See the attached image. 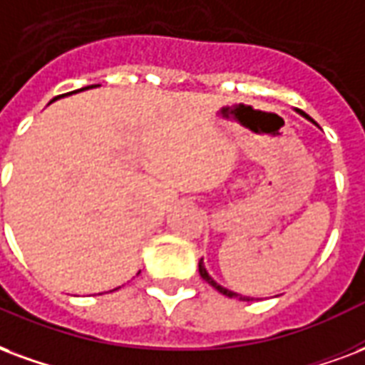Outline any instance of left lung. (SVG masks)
<instances>
[{
  "mask_svg": "<svg viewBox=\"0 0 365 365\" xmlns=\"http://www.w3.org/2000/svg\"><path fill=\"white\" fill-rule=\"evenodd\" d=\"M302 115H306V114H304V112H302ZM306 118H307V115H306ZM199 274H201V277H203V280H207V282H209V284L212 286V288H215V290H218V292L224 294V296H228V298H237V299H242V302H250V298H245V296H242V294L232 292V290H228V288H224V286L218 284L217 280L212 279V277H210L209 272H207V269H205V265H203V259H201V261H199Z\"/></svg>",
  "mask_w": 365,
  "mask_h": 365,
  "instance_id": "1",
  "label": "left lung"
}]
</instances>
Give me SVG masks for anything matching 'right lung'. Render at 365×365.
Returning a JSON list of instances; mask_svg holds the SVG:
<instances>
[{
	"label": "right lung",
	"mask_w": 365,
	"mask_h": 365,
	"mask_svg": "<svg viewBox=\"0 0 365 365\" xmlns=\"http://www.w3.org/2000/svg\"><path fill=\"white\" fill-rule=\"evenodd\" d=\"M93 86H96V85H91V86H85V88H93ZM85 88H79V91H85ZM75 93H77V91H75ZM69 94H71V93H69ZM56 98H58V96H56ZM56 98H53V100H56ZM53 100H52V102H53ZM115 290H118V288H115Z\"/></svg>",
	"instance_id": "add662e5"
}]
</instances>
